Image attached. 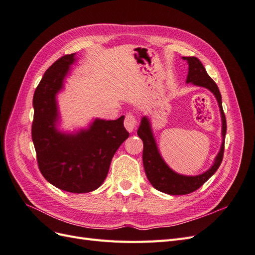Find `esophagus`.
Listing matches in <instances>:
<instances>
[{
  "label": "esophagus",
  "mask_w": 255,
  "mask_h": 255,
  "mask_svg": "<svg viewBox=\"0 0 255 255\" xmlns=\"http://www.w3.org/2000/svg\"><path fill=\"white\" fill-rule=\"evenodd\" d=\"M136 125H137V121H136L134 116L129 115V114L127 115L126 120H125V127L129 133L134 132V129L136 128Z\"/></svg>",
  "instance_id": "obj_1"
}]
</instances>
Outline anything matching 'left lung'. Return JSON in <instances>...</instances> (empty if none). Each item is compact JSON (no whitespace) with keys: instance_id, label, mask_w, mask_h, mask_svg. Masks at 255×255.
I'll list each match as a JSON object with an SVG mask.
<instances>
[{"instance_id":"left-lung-1","label":"left lung","mask_w":255,"mask_h":255,"mask_svg":"<svg viewBox=\"0 0 255 255\" xmlns=\"http://www.w3.org/2000/svg\"><path fill=\"white\" fill-rule=\"evenodd\" d=\"M182 59L186 60L188 64V74L186 83L192 84L198 87H203L210 90L215 96L216 100L218 102V106L221 115V136L222 142L220 145V150L215 157L212 167L206 170L205 172L198 174V175H184L180 174L169 167L164 158L161 157L158 151L157 144L154 138L152 127L150 119L143 116L140 121V126L137 129V134L140 137V139L143 142V152H142V161L144 172L148 177L149 182L152 184V186L168 195H187L190 192L197 190L199 187L210 179V177L217 171L219 168L222 158H223V151H225V138L227 133V121L226 116L222 110V101L221 95L218 89V86L212 80L210 75L207 74L204 66L202 65L197 57H182Z\"/></svg>"}]
</instances>
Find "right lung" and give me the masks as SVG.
Here are the masks:
<instances>
[{
    "mask_svg": "<svg viewBox=\"0 0 255 255\" xmlns=\"http://www.w3.org/2000/svg\"><path fill=\"white\" fill-rule=\"evenodd\" d=\"M76 59L75 53L65 55L44 72L33 98L32 138L44 179L61 190L85 194L103 184L128 132L123 126L125 116L117 120L96 118L74 132L59 129L57 95Z\"/></svg>",
    "mask_w": 255,
    "mask_h": 255,
    "instance_id": "add662e5",
    "label": "right lung"
}]
</instances>
